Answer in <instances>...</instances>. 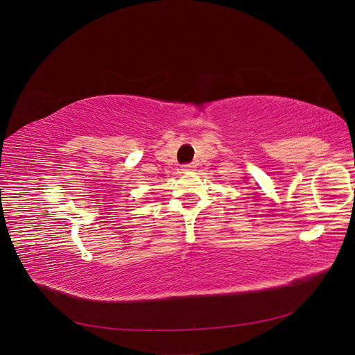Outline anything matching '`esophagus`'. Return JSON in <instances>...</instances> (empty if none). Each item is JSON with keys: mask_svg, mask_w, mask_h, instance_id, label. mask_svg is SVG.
I'll return each instance as SVG.
<instances>
[{"mask_svg": "<svg viewBox=\"0 0 355 355\" xmlns=\"http://www.w3.org/2000/svg\"><path fill=\"white\" fill-rule=\"evenodd\" d=\"M194 168H196L194 164H184V166H182V171H184V173H188V171H192Z\"/></svg>", "mask_w": 355, "mask_h": 355, "instance_id": "34e87169", "label": "esophagus"}]
</instances>
